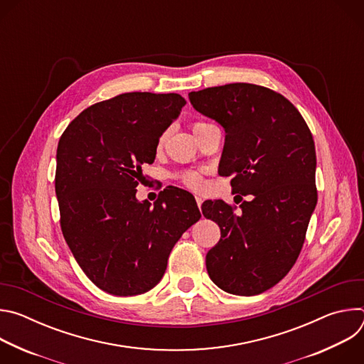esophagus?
Here are the masks:
<instances>
[{"label":"esophagus","mask_w":364,"mask_h":364,"mask_svg":"<svg viewBox=\"0 0 364 364\" xmlns=\"http://www.w3.org/2000/svg\"><path fill=\"white\" fill-rule=\"evenodd\" d=\"M196 201H197V205H198V209H201V204H203V198H201V197H198V196H196Z\"/></svg>","instance_id":"obj_1"}]
</instances>
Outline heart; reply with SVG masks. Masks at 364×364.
<instances>
[{
    "instance_id": "heart-1",
    "label": "heart",
    "mask_w": 364,
    "mask_h": 364,
    "mask_svg": "<svg viewBox=\"0 0 364 364\" xmlns=\"http://www.w3.org/2000/svg\"><path fill=\"white\" fill-rule=\"evenodd\" d=\"M198 125H201V124H196L194 128L198 127ZM194 128H193V129H194ZM163 141H164V136L160 138V144H163ZM181 180H183V183H184L186 186H188V187H191V188L198 190V188L203 187V178H201V176H200L198 173H186V174L181 176Z\"/></svg>"
}]
</instances>
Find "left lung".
Masks as SVG:
<instances>
[{"label":"left lung","instance_id":"8db88e82","mask_svg":"<svg viewBox=\"0 0 364 364\" xmlns=\"http://www.w3.org/2000/svg\"><path fill=\"white\" fill-rule=\"evenodd\" d=\"M188 97L225 129L219 174L233 176V193L253 196L240 215L222 200L203 204L220 228L207 272L229 294H262L294 267L317 205L313 135L292 103L264 86L230 83Z\"/></svg>","mask_w":364,"mask_h":364}]
</instances>
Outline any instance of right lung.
Returning a JSON list of instances; mask_svg holds the SVG:
<instances>
[{
	"label": "right lung",
	"instance_id": "obj_1",
	"mask_svg": "<svg viewBox=\"0 0 364 364\" xmlns=\"http://www.w3.org/2000/svg\"><path fill=\"white\" fill-rule=\"evenodd\" d=\"M184 105L178 93H122L85 109L60 136L62 232L82 271L108 294L131 296L157 285L171 249L201 218L186 190H167L154 207L135 197L141 166L154 163L160 136Z\"/></svg>",
	"mask_w": 364,
	"mask_h": 364
}]
</instances>
